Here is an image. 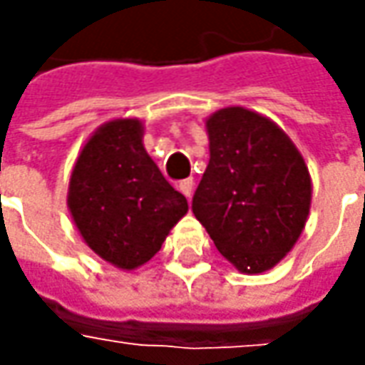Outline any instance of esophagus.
<instances>
[{
  "instance_id": "1",
  "label": "esophagus",
  "mask_w": 365,
  "mask_h": 365,
  "mask_svg": "<svg viewBox=\"0 0 365 365\" xmlns=\"http://www.w3.org/2000/svg\"><path fill=\"white\" fill-rule=\"evenodd\" d=\"M178 189H180V192H182L187 199H190V197H192V189H195V182H192V178H185V180H180Z\"/></svg>"
}]
</instances>
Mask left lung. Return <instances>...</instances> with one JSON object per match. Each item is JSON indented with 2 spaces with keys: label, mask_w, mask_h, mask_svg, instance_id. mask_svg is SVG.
Returning <instances> with one entry per match:
<instances>
[{
  "label": "left lung",
  "mask_w": 365,
  "mask_h": 365,
  "mask_svg": "<svg viewBox=\"0 0 365 365\" xmlns=\"http://www.w3.org/2000/svg\"><path fill=\"white\" fill-rule=\"evenodd\" d=\"M209 164L192 213L242 274L274 268L301 237L313 182L280 125L258 111L223 107L205 121Z\"/></svg>",
  "instance_id": "left-lung-1"
}]
</instances>
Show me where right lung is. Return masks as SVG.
<instances>
[{"label":"right lung","mask_w":365,"mask_h":365,"mask_svg":"<svg viewBox=\"0 0 365 365\" xmlns=\"http://www.w3.org/2000/svg\"><path fill=\"white\" fill-rule=\"evenodd\" d=\"M66 205L83 242L120 270L146 264L187 215L185 195L170 187L144 148V123L106 121L78 152Z\"/></svg>","instance_id":"right-lung-1"}]
</instances>
